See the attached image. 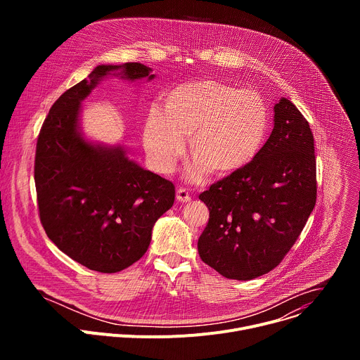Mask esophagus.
I'll return each mask as SVG.
<instances>
[{
  "label": "esophagus",
  "instance_id": "esophagus-1",
  "mask_svg": "<svg viewBox=\"0 0 360 360\" xmlns=\"http://www.w3.org/2000/svg\"><path fill=\"white\" fill-rule=\"evenodd\" d=\"M176 200L178 202H189L191 200V195L185 188H178L176 191Z\"/></svg>",
  "mask_w": 360,
  "mask_h": 360
}]
</instances>
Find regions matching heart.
Masks as SVG:
<instances>
[{"instance_id": "heart-1", "label": "heart", "mask_w": 360, "mask_h": 360, "mask_svg": "<svg viewBox=\"0 0 360 360\" xmlns=\"http://www.w3.org/2000/svg\"><path fill=\"white\" fill-rule=\"evenodd\" d=\"M268 110L250 89H238L217 79H202L174 88L165 114L152 108L143 129L148 157L160 172L174 169L185 152V138L195 162L191 179L210 171L217 176L233 174L250 164L264 146Z\"/></svg>"}]
</instances>
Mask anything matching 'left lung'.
I'll return each mask as SVG.
<instances>
[{"label": "left lung", "mask_w": 360, "mask_h": 360, "mask_svg": "<svg viewBox=\"0 0 360 360\" xmlns=\"http://www.w3.org/2000/svg\"><path fill=\"white\" fill-rule=\"evenodd\" d=\"M256 158L199 195L210 221L200 259L228 279L249 281L276 268L316 203V158L309 122L286 98Z\"/></svg>", "instance_id": "1"}]
</instances>
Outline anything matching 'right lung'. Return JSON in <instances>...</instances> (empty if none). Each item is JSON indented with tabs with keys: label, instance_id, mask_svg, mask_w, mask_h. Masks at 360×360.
Returning <instances> with one entry per match:
<instances>
[{
	"label": "right lung",
	"instance_id": "right-lung-1",
	"mask_svg": "<svg viewBox=\"0 0 360 360\" xmlns=\"http://www.w3.org/2000/svg\"><path fill=\"white\" fill-rule=\"evenodd\" d=\"M118 70L131 81L155 77L139 63L98 65L51 107L34 164L46 236L71 259L102 274L120 272L139 261L153 224L175 200L171 181L129 161L121 146L92 145L78 131L82 99L99 79Z\"/></svg>",
	"mask_w": 360,
	"mask_h": 360
}]
</instances>
